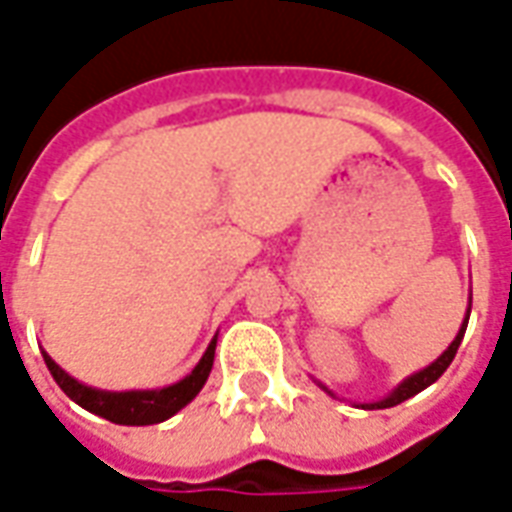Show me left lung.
I'll list each match as a JSON object with an SVG mask.
<instances>
[{
    "label": "left lung",
    "instance_id": "1",
    "mask_svg": "<svg viewBox=\"0 0 512 512\" xmlns=\"http://www.w3.org/2000/svg\"><path fill=\"white\" fill-rule=\"evenodd\" d=\"M469 310H472V304H469ZM466 323H469V315L463 318V326L458 329V334H455V340L450 343V348H447V351H444L433 365H428L425 370H419V373H414V376H408L406 381H403V384H397L395 389L384 397V400H376V403H362V408H370V411H373V408H392L397 406V403L408 400V397H414L417 392H422V389H428L433 381H439L441 373L450 367V362L455 359V354H458V345H461L463 332H466ZM323 389H326V386H323Z\"/></svg>",
    "mask_w": 512,
    "mask_h": 512
}]
</instances>
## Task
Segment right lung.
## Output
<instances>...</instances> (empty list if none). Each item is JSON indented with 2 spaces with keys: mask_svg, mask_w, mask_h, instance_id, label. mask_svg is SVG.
I'll use <instances>...</instances> for the list:
<instances>
[{
  "mask_svg": "<svg viewBox=\"0 0 512 512\" xmlns=\"http://www.w3.org/2000/svg\"><path fill=\"white\" fill-rule=\"evenodd\" d=\"M213 354H216V340H211L208 351L202 354L197 367L183 381L164 386V389H131V392H104V389L84 386L73 376H68L46 351H43V359H46V367L51 370L54 381L73 403H79L82 408L115 422V425H156V422H164L172 414H178L180 408L197 397V392L211 376Z\"/></svg>",
  "mask_w": 512,
  "mask_h": 512,
  "instance_id": "right-lung-1",
  "label": "right lung"
}]
</instances>
